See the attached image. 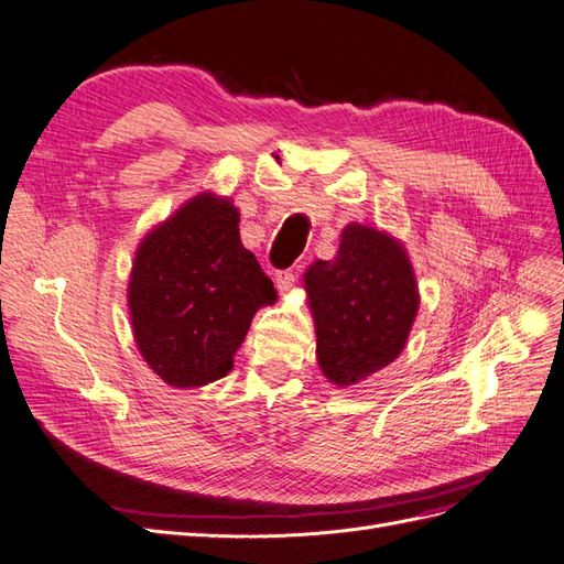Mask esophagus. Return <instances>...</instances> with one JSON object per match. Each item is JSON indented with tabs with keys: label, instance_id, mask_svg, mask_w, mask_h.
Returning a JSON list of instances; mask_svg holds the SVG:
<instances>
[{
	"label": "esophagus",
	"instance_id": "1",
	"mask_svg": "<svg viewBox=\"0 0 564 564\" xmlns=\"http://www.w3.org/2000/svg\"><path fill=\"white\" fill-rule=\"evenodd\" d=\"M294 282H296V272L294 270H278L275 272V284H278V289H280L282 294L289 292V289L294 286Z\"/></svg>",
	"mask_w": 564,
	"mask_h": 564
}]
</instances>
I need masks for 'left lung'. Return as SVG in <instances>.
<instances>
[{
  "label": "left lung",
  "instance_id": "1",
  "mask_svg": "<svg viewBox=\"0 0 564 564\" xmlns=\"http://www.w3.org/2000/svg\"><path fill=\"white\" fill-rule=\"evenodd\" d=\"M317 334V362L348 388L402 352L419 313V286L404 247L383 230L350 224L336 259L303 275Z\"/></svg>",
  "mask_w": 564,
  "mask_h": 564
}]
</instances>
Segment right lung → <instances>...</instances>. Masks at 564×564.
Wrapping results in <instances>:
<instances>
[{"instance_id": "1", "label": "right lung", "mask_w": 564, "mask_h": 564, "mask_svg": "<svg viewBox=\"0 0 564 564\" xmlns=\"http://www.w3.org/2000/svg\"><path fill=\"white\" fill-rule=\"evenodd\" d=\"M237 224L228 197L202 193L135 249L127 292L133 338L169 386L224 379L256 311L278 301Z\"/></svg>"}]
</instances>
